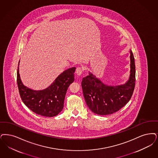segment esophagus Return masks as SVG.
Segmentation results:
<instances>
[{"instance_id":"esophagus-1","label":"esophagus","mask_w":158,"mask_h":158,"mask_svg":"<svg viewBox=\"0 0 158 158\" xmlns=\"http://www.w3.org/2000/svg\"><path fill=\"white\" fill-rule=\"evenodd\" d=\"M83 73V68H77V69L76 70V75L77 76H81Z\"/></svg>"}]
</instances>
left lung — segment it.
I'll use <instances>...</instances> for the list:
<instances>
[{
    "mask_svg": "<svg viewBox=\"0 0 158 158\" xmlns=\"http://www.w3.org/2000/svg\"><path fill=\"white\" fill-rule=\"evenodd\" d=\"M130 75L125 83L109 85L92 72L82 79L85 100L89 109L99 115L112 114L120 110L131 99L135 85V64L130 49Z\"/></svg>",
    "mask_w": 158,
    "mask_h": 158,
    "instance_id": "left-lung-1",
    "label": "left lung"
}]
</instances>
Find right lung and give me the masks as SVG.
<instances>
[{
  "instance_id": "add662e5",
  "label": "right lung",
  "mask_w": 158,
  "mask_h": 158,
  "mask_svg": "<svg viewBox=\"0 0 158 158\" xmlns=\"http://www.w3.org/2000/svg\"><path fill=\"white\" fill-rule=\"evenodd\" d=\"M17 71V83L22 101L32 112L46 117H53L62 110L64 99L70 85L74 82L75 67L64 70L48 88L33 90L25 86Z\"/></svg>"
}]
</instances>
